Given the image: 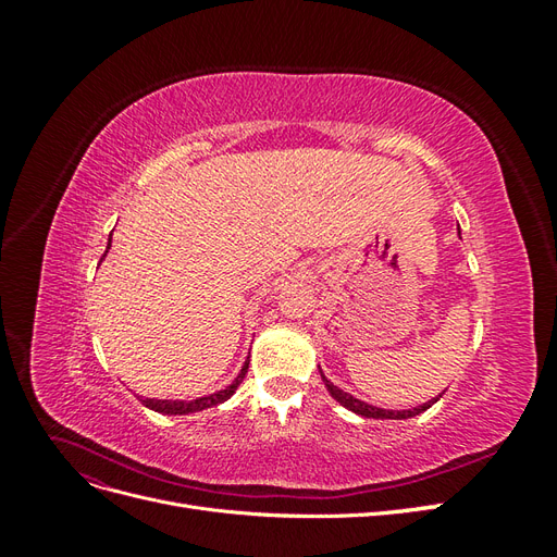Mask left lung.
<instances>
[{"label": "left lung", "instance_id": "8db88e82", "mask_svg": "<svg viewBox=\"0 0 557 557\" xmlns=\"http://www.w3.org/2000/svg\"><path fill=\"white\" fill-rule=\"evenodd\" d=\"M320 369V367H318ZM320 376H323V383H325V387H327V393L342 404V407H346L348 411H352V413H358V416H362V418H379V420H404V418H413V416H418V413H423V411H428L432 404H436L440 401V397L444 395H440V397H432L430 401H425V404H420V407H413V409H401V411H391V409H379V407H372V404H367V401H362V399H358V397H352V395H348V393H344L342 387H336L332 381H327L325 379V374L320 372Z\"/></svg>", "mask_w": 557, "mask_h": 557}]
</instances>
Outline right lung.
<instances>
[{
	"mask_svg": "<svg viewBox=\"0 0 557 557\" xmlns=\"http://www.w3.org/2000/svg\"><path fill=\"white\" fill-rule=\"evenodd\" d=\"M109 248H111V239H109V244H107V250H104L102 260L107 258ZM102 260H99V262H102ZM246 372H248V360L244 362L239 376L234 379V381L225 387V391H218V393H213V395H205V397H197V399H190V401H188V399H150V397H141V395H137V397H139V401L144 404V407H148L150 411L164 413V416L197 413V411H205V409H211V407H218V404L227 401V399L234 395V391H237V387H239V383L244 381Z\"/></svg>",
	"mask_w": 557,
	"mask_h": 557,
	"instance_id": "1",
	"label": "right lung"
}]
</instances>
